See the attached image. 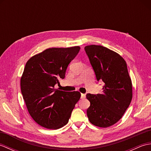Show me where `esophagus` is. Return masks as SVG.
<instances>
[{
    "label": "esophagus",
    "mask_w": 151,
    "mask_h": 151,
    "mask_svg": "<svg viewBox=\"0 0 151 151\" xmlns=\"http://www.w3.org/2000/svg\"><path fill=\"white\" fill-rule=\"evenodd\" d=\"M86 97V94L81 93V99H84Z\"/></svg>",
    "instance_id": "esophagus-1"
}]
</instances>
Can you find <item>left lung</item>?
Returning a JSON list of instances; mask_svg holds the SVG:
<instances>
[{"instance_id":"left-lung-1","label":"left lung","mask_w":151,"mask_h":151,"mask_svg":"<svg viewBox=\"0 0 151 151\" xmlns=\"http://www.w3.org/2000/svg\"><path fill=\"white\" fill-rule=\"evenodd\" d=\"M98 82L104 86L102 94L86 95L89 122L106 128L123 117L132 99V85L127 63L119 54L106 47L91 45L84 47Z\"/></svg>"}]
</instances>
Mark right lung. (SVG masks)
<instances>
[{
	"label": "right lung",
	"mask_w": 151,
	"mask_h": 151,
	"mask_svg": "<svg viewBox=\"0 0 151 151\" xmlns=\"http://www.w3.org/2000/svg\"><path fill=\"white\" fill-rule=\"evenodd\" d=\"M81 47L49 48L28 60L21 78L23 99L31 117L40 126L58 129L68 123L80 98L78 91L54 88L65 78L70 62Z\"/></svg>",
	"instance_id": "obj_1"
}]
</instances>
